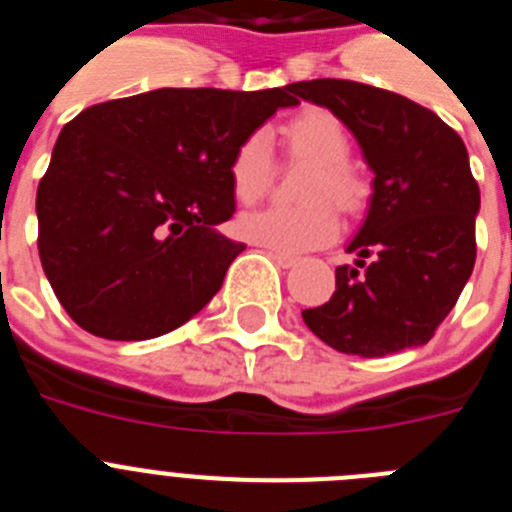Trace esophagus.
Returning a JSON list of instances; mask_svg holds the SVG:
<instances>
[{
  "label": "esophagus",
  "mask_w": 512,
  "mask_h": 512,
  "mask_svg": "<svg viewBox=\"0 0 512 512\" xmlns=\"http://www.w3.org/2000/svg\"><path fill=\"white\" fill-rule=\"evenodd\" d=\"M269 256L274 259V264L282 266V269H292L297 264V256H289V253H279V251H269Z\"/></svg>",
  "instance_id": "obj_1"
}]
</instances>
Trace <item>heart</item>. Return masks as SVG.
I'll return each mask as SVG.
<instances>
[{"instance_id": "1", "label": "heart", "mask_w": 512, "mask_h": 512, "mask_svg": "<svg viewBox=\"0 0 512 512\" xmlns=\"http://www.w3.org/2000/svg\"><path fill=\"white\" fill-rule=\"evenodd\" d=\"M284 146L310 171L302 179L297 207H264L241 215L238 230L246 241L279 253H305L333 243L341 233L336 210H354L361 200L359 176L348 166L351 143L341 122L325 110H307L284 125ZM271 182V138L253 130L238 143L230 158V187L243 205L261 200Z\"/></svg>"}]
</instances>
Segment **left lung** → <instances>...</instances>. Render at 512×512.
I'll use <instances>...</instances> for the list:
<instances>
[{"mask_svg":"<svg viewBox=\"0 0 512 512\" xmlns=\"http://www.w3.org/2000/svg\"><path fill=\"white\" fill-rule=\"evenodd\" d=\"M292 92L328 107L374 171L369 212L346 248L356 266H338L333 297L302 320L330 348L364 359L423 346L477 259L479 187L464 140L423 104L359 81H297Z\"/></svg>","mask_w":512,"mask_h":512,"instance_id":"1","label":"left lung"}]
</instances>
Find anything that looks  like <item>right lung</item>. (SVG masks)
<instances>
[{
  "label": "right lung",
  "mask_w": 512,
  "mask_h": 512,
  "mask_svg": "<svg viewBox=\"0 0 512 512\" xmlns=\"http://www.w3.org/2000/svg\"><path fill=\"white\" fill-rule=\"evenodd\" d=\"M292 94L153 89L87 107L61 130L38 184V251L76 325L146 341L217 295L246 248L215 230L235 212L230 158L295 107Z\"/></svg>",
  "instance_id": "right-lung-1"
}]
</instances>
